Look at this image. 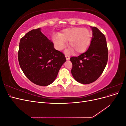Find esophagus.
Returning <instances> with one entry per match:
<instances>
[{
	"label": "esophagus",
	"instance_id": "obj_1",
	"mask_svg": "<svg viewBox=\"0 0 126 126\" xmlns=\"http://www.w3.org/2000/svg\"><path fill=\"white\" fill-rule=\"evenodd\" d=\"M65 57H66V59L68 60H69V59H70V57H69V56H68V55H65Z\"/></svg>",
	"mask_w": 126,
	"mask_h": 126
}]
</instances>
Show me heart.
Listing matches in <instances>:
<instances>
[{
	"mask_svg": "<svg viewBox=\"0 0 126 126\" xmlns=\"http://www.w3.org/2000/svg\"><path fill=\"white\" fill-rule=\"evenodd\" d=\"M91 34L86 28L75 27L66 29L59 36H54L52 37L56 48L62 50L65 48L66 42L69 41L70 50H75L77 53L84 52L90 44Z\"/></svg>",
	"mask_w": 126,
	"mask_h": 126,
	"instance_id": "heart-1",
	"label": "heart"
}]
</instances>
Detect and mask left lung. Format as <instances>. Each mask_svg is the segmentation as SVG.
I'll use <instances>...</instances> for the list:
<instances>
[{
	"label": "left lung",
	"mask_w": 126,
	"mask_h": 126,
	"mask_svg": "<svg viewBox=\"0 0 126 126\" xmlns=\"http://www.w3.org/2000/svg\"><path fill=\"white\" fill-rule=\"evenodd\" d=\"M93 37L88 50L78 57H72L71 74L82 84L95 81L104 71L108 62V50L105 35L96 27H91Z\"/></svg>",
	"instance_id": "1"
}]
</instances>
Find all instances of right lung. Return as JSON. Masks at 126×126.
<instances>
[{"label": "right lung", "mask_w": 126, "mask_h": 126, "mask_svg": "<svg viewBox=\"0 0 126 126\" xmlns=\"http://www.w3.org/2000/svg\"><path fill=\"white\" fill-rule=\"evenodd\" d=\"M18 62L27 78L35 84L46 86L54 82L63 64L64 55L57 50L54 43L40 31L32 30L21 38Z\"/></svg>", "instance_id": "1"}]
</instances>
